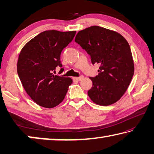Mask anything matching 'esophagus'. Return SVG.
I'll return each mask as SVG.
<instances>
[{"label":"esophagus","instance_id":"1","mask_svg":"<svg viewBox=\"0 0 154 154\" xmlns=\"http://www.w3.org/2000/svg\"><path fill=\"white\" fill-rule=\"evenodd\" d=\"M83 78H84V77H83V76H81V77H72V79H73L74 80L81 81V80H82Z\"/></svg>","mask_w":154,"mask_h":154}]
</instances>
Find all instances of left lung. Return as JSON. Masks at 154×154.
<instances>
[{
	"instance_id": "8db88e82",
	"label": "left lung",
	"mask_w": 154,
	"mask_h": 154,
	"mask_svg": "<svg viewBox=\"0 0 154 154\" xmlns=\"http://www.w3.org/2000/svg\"><path fill=\"white\" fill-rule=\"evenodd\" d=\"M75 41L91 56L93 64H100L97 76L90 77L93 85L88 94L91 100L101 106L116 103L126 92L134 72L126 38L114 30L93 26L79 31Z\"/></svg>"
}]
</instances>
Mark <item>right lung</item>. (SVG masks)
Listing matches in <instances>:
<instances>
[{
    "label": "right lung",
    "mask_w": 154,
    "mask_h": 154,
    "mask_svg": "<svg viewBox=\"0 0 154 154\" xmlns=\"http://www.w3.org/2000/svg\"><path fill=\"white\" fill-rule=\"evenodd\" d=\"M75 34L76 31H44L28 41L21 50L17 64L18 76L26 92L38 105L54 108L65 98L72 80L52 72L58 66H62L61 52Z\"/></svg>",
    "instance_id": "1"
}]
</instances>
